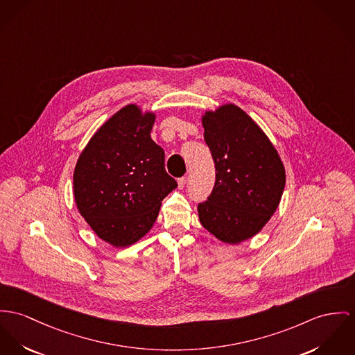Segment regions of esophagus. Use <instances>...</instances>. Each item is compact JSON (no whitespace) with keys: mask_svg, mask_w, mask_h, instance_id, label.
<instances>
[{"mask_svg":"<svg viewBox=\"0 0 355 355\" xmlns=\"http://www.w3.org/2000/svg\"><path fill=\"white\" fill-rule=\"evenodd\" d=\"M187 181H188V177H181V178H178V188H180V189H184L185 185H187Z\"/></svg>","mask_w":355,"mask_h":355,"instance_id":"obj_1","label":"esophagus"}]
</instances>
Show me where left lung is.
Masks as SVG:
<instances>
[{"instance_id":"left-lung-1","label":"left lung","mask_w":355,"mask_h":355,"mask_svg":"<svg viewBox=\"0 0 355 355\" xmlns=\"http://www.w3.org/2000/svg\"><path fill=\"white\" fill-rule=\"evenodd\" d=\"M204 139L216 168L214 191L198 218L218 241L238 245L273 216L285 188V168L269 137L234 104L202 116Z\"/></svg>"}]
</instances>
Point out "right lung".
<instances>
[{
  "instance_id": "right-lung-1",
  "label": "right lung",
  "mask_w": 355,
  "mask_h": 355,
  "mask_svg": "<svg viewBox=\"0 0 355 355\" xmlns=\"http://www.w3.org/2000/svg\"><path fill=\"white\" fill-rule=\"evenodd\" d=\"M153 112L130 104L92 137L77 161L73 184L82 218L114 247L141 239L177 182L164 170V153L151 139Z\"/></svg>"
}]
</instances>
